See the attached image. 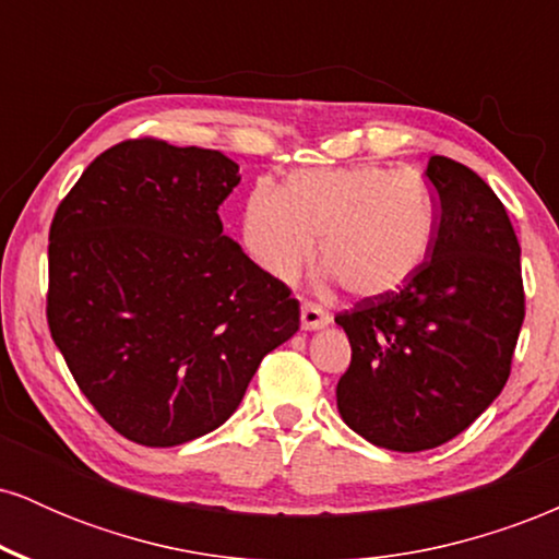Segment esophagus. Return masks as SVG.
<instances>
[{"mask_svg": "<svg viewBox=\"0 0 559 559\" xmlns=\"http://www.w3.org/2000/svg\"><path fill=\"white\" fill-rule=\"evenodd\" d=\"M329 323H331V316L323 310V307L316 305V301H305V305H301V329L318 331V329H325Z\"/></svg>", "mask_w": 559, "mask_h": 559, "instance_id": "34e87169", "label": "esophagus"}]
</instances>
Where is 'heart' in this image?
I'll return each instance as SVG.
<instances>
[{"instance_id":"1","label":"heart","mask_w":559,"mask_h":559,"mask_svg":"<svg viewBox=\"0 0 559 559\" xmlns=\"http://www.w3.org/2000/svg\"><path fill=\"white\" fill-rule=\"evenodd\" d=\"M433 230L426 178L373 163L297 170L281 189L258 183L241 221L243 247L267 275L297 278L320 236L329 273L362 299L400 292L431 252Z\"/></svg>"}]
</instances>
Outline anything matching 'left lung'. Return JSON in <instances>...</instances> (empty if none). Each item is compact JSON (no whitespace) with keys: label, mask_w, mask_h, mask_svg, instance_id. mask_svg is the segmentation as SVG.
<instances>
[{"label":"left lung","mask_w":559,"mask_h":559,"mask_svg":"<svg viewBox=\"0 0 559 559\" xmlns=\"http://www.w3.org/2000/svg\"><path fill=\"white\" fill-rule=\"evenodd\" d=\"M428 260L400 292L336 316L352 344L336 404L370 444L423 452L447 444L497 400L525 318L521 243L484 178L433 155Z\"/></svg>","instance_id":"8db88e82"}]
</instances>
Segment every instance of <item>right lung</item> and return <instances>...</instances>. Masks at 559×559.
<instances>
[{
  "instance_id": "obj_1",
  "label": "right lung",
  "mask_w": 559,
  "mask_h": 559,
  "mask_svg": "<svg viewBox=\"0 0 559 559\" xmlns=\"http://www.w3.org/2000/svg\"><path fill=\"white\" fill-rule=\"evenodd\" d=\"M239 181L223 152L128 139L55 213L49 331L96 413L136 444L215 431L299 331L288 286L223 236L217 207Z\"/></svg>"
}]
</instances>
